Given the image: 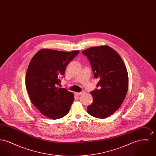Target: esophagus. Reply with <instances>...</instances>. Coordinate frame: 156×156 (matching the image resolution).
<instances>
[{
    "mask_svg": "<svg viewBox=\"0 0 156 156\" xmlns=\"http://www.w3.org/2000/svg\"><path fill=\"white\" fill-rule=\"evenodd\" d=\"M85 92L84 91H82L81 92H75V95H76V96H80V95H81L83 94H84Z\"/></svg>",
    "mask_w": 156,
    "mask_h": 156,
    "instance_id": "34e87169",
    "label": "esophagus"
}]
</instances>
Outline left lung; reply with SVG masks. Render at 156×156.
Wrapping results in <instances>:
<instances>
[{"mask_svg":"<svg viewBox=\"0 0 156 156\" xmlns=\"http://www.w3.org/2000/svg\"><path fill=\"white\" fill-rule=\"evenodd\" d=\"M90 61L98 89L90 92L93 102L88 106L91 116L104 119L116 111L127 92L129 77L119 54L108 45L90 47L83 51Z\"/></svg>","mask_w":156,"mask_h":156,"instance_id":"obj_1","label":"left lung"}]
</instances>
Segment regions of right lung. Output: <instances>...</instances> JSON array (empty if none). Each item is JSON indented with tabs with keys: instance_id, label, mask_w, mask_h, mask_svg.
Masks as SVG:
<instances>
[{
	"instance_id": "right-lung-1",
	"label": "right lung",
	"mask_w": 156,
	"mask_h": 156,
	"mask_svg": "<svg viewBox=\"0 0 156 156\" xmlns=\"http://www.w3.org/2000/svg\"><path fill=\"white\" fill-rule=\"evenodd\" d=\"M79 52L44 48L30 61L26 74V89L32 104L50 119L66 116L74 101L73 93L57 86L68 64Z\"/></svg>"
}]
</instances>
